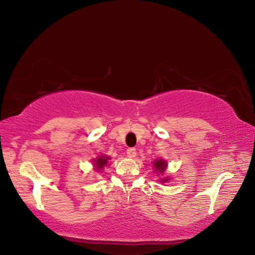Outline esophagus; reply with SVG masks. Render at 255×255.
<instances>
[{"instance_id":"1","label":"esophagus","mask_w":255,"mask_h":255,"mask_svg":"<svg viewBox=\"0 0 255 255\" xmlns=\"http://www.w3.org/2000/svg\"><path fill=\"white\" fill-rule=\"evenodd\" d=\"M136 154H137L136 148H129L127 150V155L129 156V158H134V156H136Z\"/></svg>"}]
</instances>
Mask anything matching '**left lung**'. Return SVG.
I'll list each match as a JSON object with an SVG mask.
<instances>
[{
	"instance_id": "1",
	"label": "left lung",
	"mask_w": 255,
	"mask_h": 255,
	"mask_svg": "<svg viewBox=\"0 0 255 255\" xmlns=\"http://www.w3.org/2000/svg\"><path fill=\"white\" fill-rule=\"evenodd\" d=\"M154 167L156 171H159L161 173H163L165 171V167H166V162L163 160H156L154 162ZM162 182H167V178H164Z\"/></svg>"
}]
</instances>
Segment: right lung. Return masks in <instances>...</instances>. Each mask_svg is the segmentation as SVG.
<instances>
[{"instance_id":"add662e5","label":"right lung","mask_w":255,"mask_h":255,"mask_svg":"<svg viewBox=\"0 0 255 255\" xmlns=\"http://www.w3.org/2000/svg\"><path fill=\"white\" fill-rule=\"evenodd\" d=\"M107 160H108L107 156H106V158H105V156H100V158H97V160L94 161L95 166H96V170L103 169V167H104V165H106Z\"/></svg>"}]
</instances>
